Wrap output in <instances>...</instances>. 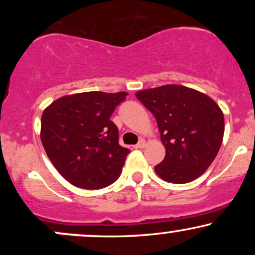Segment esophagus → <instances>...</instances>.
Instances as JSON below:
<instances>
[{"instance_id": "1", "label": "esophagus", "mask_w": 255, "mask_h": 255, "mask_svg": "<svg viewBox=\"0 0 255 255\" xmlns=\"http://www.w3.org/2000/svg\"><path fill=\"white\" fill-rule=\"evenodd\" d=\"M146 146V140L145 139H140L139 142L136 145H134V148H142Z\"/></svg>"}]
</instances>
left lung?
Returning <instances> with one entry per match:
<instances>
[{"label":"left lung","mask_w":255,"mask_h":255,"mask_svg":"<svg viewBox=\"0 0 255 255\" xmlns=\"http://www.w3.org/2000/svg\"><path fill=\"white\" fill-rule=\"evenodd\" d=\"M156 118L165 157L154 166L162 180L187 183L207 170L224 135V115L203 92L182 85H164L135 93Z\"/></svg>","instance_id":"8db88e82"}]
</instances>
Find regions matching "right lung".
Returning a JSON list of instances; mask_svg holds the SVG:
<instances>
[{
	"label": "right lung",
	"mask_w": 255,
	"mask_h": 255,
	"mask_svg": "<svg viewBox=\"0 0 255 255\" xmlns=\"http://www.w3.org/2000/svg\"><path fill=\"white\" fill-rule=\"evenodd\" d=\"M127 92L101 91L63 96L46 107L40 140L56 170L84 189H99L115 182L128 148L119 144V129L110 120Z\"/></svg>",
	"instance_id": "add662e5"
}]
</instances>
